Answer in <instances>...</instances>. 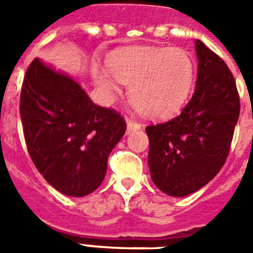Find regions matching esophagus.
Wrapping results in <instances>:
<instances>
[{
    "label": "esophagus",
    "mask_w": 253,
    "mask_h": 253,
    "mask_svg": "<svg viewBox=\"0 0 253 253\" xmlns=\"http://www.w3.org/2000/svg\"><path fill=\"white\" fill-rule=\"evenodd\" d=\"M141 125L137 123V122H132V121H127V134H130L134 130H139L141 128Z\"/></svg>",
    "instance_id": "1"
}]
</instances>
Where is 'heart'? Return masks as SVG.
Segmentation results:
<instances>
[{"mask_svg": "<svg viewBox=\"0 0 253 253\" xmlns=\"http://www.w3.org/2000/svg\"><path fill=\"white\" fill-rule=\"evenodd\" d=\"M111 70L92 66L94 85L111 99L122 83L130 84L128 97L142 115L163 119L186 103L194 83L195 67L181 48L146 47L118 52L110 59Z\"/></svg>", "mask_w": 253, "mask_h": 253, "instance_id": "1", "label": "heart"}]
</instances>
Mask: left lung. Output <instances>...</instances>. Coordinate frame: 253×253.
<instances>
[{"instance_id": "left-lung-1", "label": "left lung", "mask_w": 253, "mask_h": 253, "mask_svg": "<svg viewBox=\"0 0 253 253\" xmlns=\"http://www.w3.org/2000/svg\"><path fill=\"white\" fill-rule=\"evenodd\" d=\"M195 92L180 115L146 127L152 180L169 196H187L214 179L229 154L240 99L232 73L195 41Z\"/></svg>"}]
</instances>
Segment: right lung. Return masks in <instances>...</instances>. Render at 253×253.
Segmentation results:
<instances>
[{"label": "right lung", "mask_w": 253, "mask_h": 253, "mask_svg": "<svg viewBox=\"0 0 253 253\" xmlns=\"http://www.w3.org/2000/svg\"><path fill=\"white\" fill-rule=\"evenodd\" d=\"M20 116L41 175L63 195L76 198L103 183L108 156L126 132L118 112L94 104L76 80L39 58L25 73Z\"/></svg>", "instance_id": "obj_1"}]
</instances>
